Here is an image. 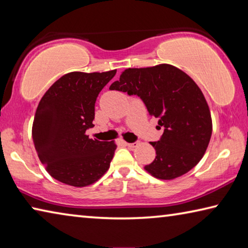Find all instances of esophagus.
I'll return each mask as SVG.
<instances>
[{
  "label": "esophagus",
  "mask_w": 248,
  "mask_h": 248,
  "mask_svg": "<svg viewBox=\"0 0 248 248\" xmlns=\"http://www.w3.org/2000/svg\"><path fill=\"white\" fill-rule=\"evenodd\" d=\"M125 145H127L130 149H134L138 146V142H133V143H125Z\"/></svg>",
  "instance_id": "1"
}]
</instances>
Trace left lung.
<instances>
[{"label":"left lung","instance_id":"8db88e82","mask_svg":"<svg viewBox=\"0 0 248 248\" xmlns=\"http://www.w3.org/2000/svg\"><path fill=\"white\" fill-rule=\"evenodd\" d=\"M143 100L149 114L164 129L151 142L156 156L144 170L158 179L170 180L198 164L208 148L212 120L202 92L189 75L170 64L127 69L109 87Z\"/></svg>","mask_w":248,"mask_h":248}]
</instances>
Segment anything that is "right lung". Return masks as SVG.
Wrapping results in <instances>:
<instances>
[{"label": "right lung", "mask_w": 248, "mask_h": 248, "mask_svg": "<svg viewBox=\"0 0 248 248\" xmlns=\"http://www.w3.org/2000/svg\"><path fill=\"white\" fill-rule=\"evenodd\" d=\"M107 72H70L54 82L37 107L32 140L40 162L59 182L74 187L94 184L108 170L117 145L90 139L99 92L115 77Z\"/></svg>", "instance_id": "1"}]
</instances>
